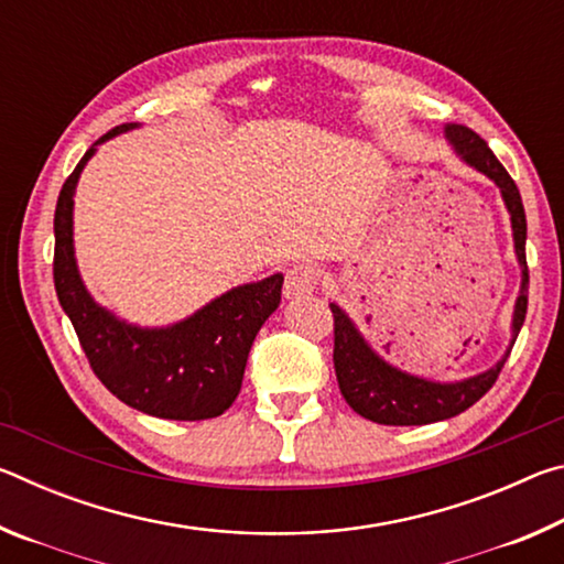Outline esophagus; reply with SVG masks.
<instances>
[{"mask_svg": "<svg viewBox=\"0 0 564 564\" xmlns=\"http://www.w3.org/2000/svg\"><path fill=\"white\" fill-rule=\"evenodd\" d=\"M321 279V271L316 265H308V263H301V265H293V269L285 271V283H283V295L285 299H303V295H311L316 291Z\"/></svg>", "mask_w": 564, "mask_h": 564, "instance_id": "1", "label": "esophagus"}]
</instances>
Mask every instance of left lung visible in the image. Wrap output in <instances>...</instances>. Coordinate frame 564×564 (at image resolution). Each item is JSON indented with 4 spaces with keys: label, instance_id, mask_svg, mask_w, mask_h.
<instances>
[{
    "label": "left lung",
    "instance_id": "8db88e82",
    "mask_svg": "<svg viewBox=\"0 0 564 564\" xmlns=\"http://www.w3.org/2000/svg\"><path fill=\"white\" fill-rule=\"evenodd\" d=\"M445 139L453 147L455 156L465 166L475 169L477 174L490 178L500 188L502 204L510 214L514 259L520 265V291L514 299L512 321H510V343L500 360L482 373L460 380H433L425 376L408 373V370L388 362L380 352L370 346L346 311L338 303H330L333 318H336V348H333V362L340 393L346 403L358 415L373 420L380 425H427L437 420L460 415L463 410L477 403L498 380L500 370L514 346V338L524 323L528 313V261H524V241H528V221L520 191L514 186L508 171L492 154L490 147L477 137L473 129L460 123H445Z\"/></svg>",
    "mask_w": 564,
    "mask_h": 564
}]
</instances>
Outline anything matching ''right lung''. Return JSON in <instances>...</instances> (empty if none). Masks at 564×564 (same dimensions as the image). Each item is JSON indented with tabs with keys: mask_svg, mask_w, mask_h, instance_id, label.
Masks as SVG:
<instances>
[{
	"mask_svg": "<svg viewBox=\"0 0 564 564\" xmlns=\"http://www.w3.org/2000/svg\"><path fill=\"white\" fill-rule=\"evenodd\" d=\"M139 127L104 133L64 181L54 212V289L94 373L121 403L164 420L216 417L241 390L248 350L281 303L283 273L234 285L169 326L129 323L94 299L74 251L76 184L99 144Z\"/></svg>",
	"mask_w": 564,
	"mask_h": 564,
	"instance_id": "add662e5",
	"label": "right lung"
}]
</instances>
